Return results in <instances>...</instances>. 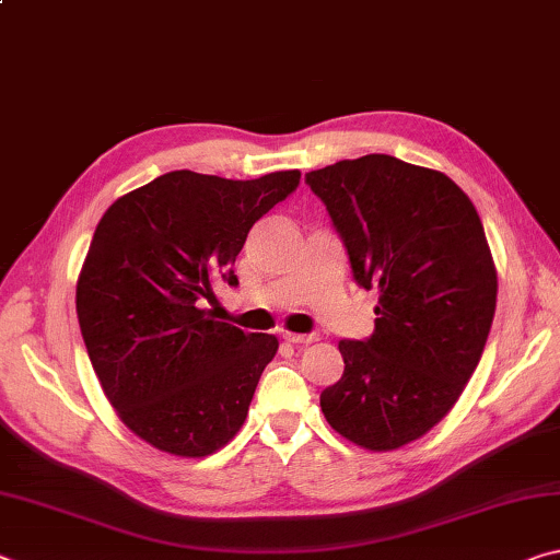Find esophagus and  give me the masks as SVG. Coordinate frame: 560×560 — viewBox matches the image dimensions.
Returning <instances> with one entry per match:
<instances>
[{
	"mask_svg": "<svg viewBox=\"0 0 560 560\" xmlns=\"http://www.w3.org/2000/svg\"><path fill=\"white\" fill-rule=\"evenodd\" d=\"M318 336L316 334H283V340H289L293 346H308L314 343Z\"/></svg>",
	"mask_w": 560,
	"mask_h": 560,
	"instance_id": "esophagus-1",
	"label": "esophagus"
}]
</instances>
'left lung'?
I'll list each match as a JSON object with an SVG mask.
<instances>
[{
    "instance_id": "8db88e82",
    "label": "left lung",
    "mask_w": 560,
    "mask_h": 560,
    "mask_svg": "<svg viewBox=\"0 0 560 560\" xmlns=\"http://www.w3.org/2000/svg\"><path fill=\"white\" fill-rule=\"evenodd\" d=\"M358 287L377 289L375 330L340 340L346 371L320 393L330 428L385 452L422 438L477 371L497 269L467 195L438 170L373 153L306 175Z\"/></svg>"
}]
</instances>
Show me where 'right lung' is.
<instances>
[{
  "label": "right lung",
  "mask_w": 560,
  "mask_h": 560,
  "mask_svg": "<svg viewBox=\"0 0 560 560\" xmlns=\"http://www.w3.org/2000/svg\"><path fill=\"white\" fill-rule=\"evenodd\" d=\"M299 177L173 170L101 217L75 287L81 336L120 420L160 452L207 457L244 424L279 340L212 320L202 301L240 287L246 234Z\"/></svg>",
  "instance_id": "1"
}]
</instances>
